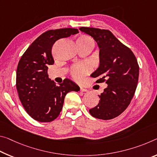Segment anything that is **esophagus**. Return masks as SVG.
<instances>
[{"instance_id": "esophagus-1", "label": "esophagus", "mask_w": 157, "mask_h": 157, "mask_svg": "<svg viewBox=\"0 0 157 157\" xmlns=\"http://www.w3.org/2000/svg\"><path fill=\"white\" fill-rule=\"evenodd\" d=\"M80 91H82V92H84V91H87V89H85L84 87H83V86H80Z\"/></svg>"}]
</instances>
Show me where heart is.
<instances>
[{
  "label": "heart",
  "instance_id": "heart-1",
  "mask_svg": "<svg viewBox=\"0 0 157 157\" xmlns=\"http://www.w3.org/2000/svg\"><path fill=\"white\" fill-rule=\"evenodd\" d=\"M77 43L79 48H88L91 50L94 46V41L91 37L86 35H81L77 38ZM89 67L86 65L76 66L72 69L71 75L76 80H80L89 71Z\"/></svg>",
  "mask_w": 157,
  "mask_h": 157
}]
</instances>
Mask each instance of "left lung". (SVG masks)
Segmentation results:
<instances>
[{
  "mask_svg": "<svg viewBox=\"0 0 157 157\" xmlns=\"http://www.w3.org/2000/svg\"><path fill=\"white\" fill-rule=\"evenodd\" d=\"M94 39L99 48V66L91 76L108 86L99 96L98 105L89 110L94 117L108 120L127 108L138 82L139 66L133 52L109 30L80 27Z\"/></svg>",
  "mask_w": 157,
  "mask_h": 157,
  "instance_id": "left-lung-1",
  "label": "left lung"
}]
</instances>
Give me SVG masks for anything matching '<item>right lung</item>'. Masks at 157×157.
Returning <instances> with one entry per match:
<instances>
[{
	"mask_svg": "<svg viewBox=\"0 0 157 157\" xmlns=\"http://www.w3.org/2000/svg\"><path fill=\"white\" fill-rule=\"evenodd\" d=\"M77 29L49 30L32 43L19 61L16 86L19 98L26 113L35 120L50 122L58 117L64 98L70 91H79L78 85L69 79L57 86L49 78V65H53V44L59 39L78 33Z\"/></svg>",
	"mask_w": 157,
	"mask_h": 157,
	"instance_id": "right-lung-1",
	"label": "right lung"
}]
</instances>
